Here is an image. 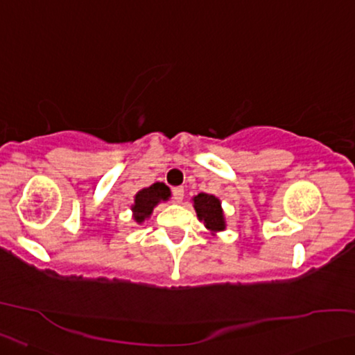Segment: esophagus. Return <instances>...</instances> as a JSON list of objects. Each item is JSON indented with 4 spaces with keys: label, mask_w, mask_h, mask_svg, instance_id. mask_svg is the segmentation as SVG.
Returning <instances> with one entry per match:
<instances>
[{
    "label": "esophagus",
    "mask_w": 355,
    "mask_h": 355,
    "mask_svg": "<svg viewBox=\"0 0 355 355\" xmlns=\"http://www.w3.org/2000/svg\"><path fill=\"white\" fill-rule=\"evenodd\" d=\"M172 196H173V200L175 202H182L184 198V189L182 187H177L172 189Z\"/></svg>",
    "instance_id": "esophagus-1"
}]
</instances>
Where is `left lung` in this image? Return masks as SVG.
<instances>
[{
  "instance_id": "obj_1",
  "label": "left lung",
  "mask_w": 355,
  "mask_h": 355,
  "mask_svg": "<svg viewBox=\"0 0 355 355\" xmlns=\"http://www.w3.org/2000/svg\"><path fill=\"white\" fill-rule=\"evenodd\" d=\"M194 208L199 219L204 221L207 229L213 230V232H218V230H223L226 227V224H224L221 202H219V199H216L215 196L207 193L198 194L194 198Z\"/></svg>"
}]
</instances>
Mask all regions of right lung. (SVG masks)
I'll return each mask as SVG.
<instances>
[{
  "mask_svg": "<svg viewBox=\"0 0 355 355\" xmlns=\"http://www.w3.org/2000/svg\"><path fill=\"white\" fill-rule=\"evenodd\" d=\"M171 198V189H168L164 183H155L150 188H145L139 191L136 194V200H134L132 211L134 219L137 223H142L145 218H148L153 211V208L157 205V202L167 200Z\"/></svg>",
  "mask_w": 355,
  "mask_h": 355,
  "instance_id": "1",
  "label": "right lung"
}]
</instances>
